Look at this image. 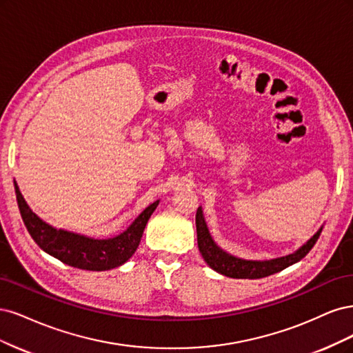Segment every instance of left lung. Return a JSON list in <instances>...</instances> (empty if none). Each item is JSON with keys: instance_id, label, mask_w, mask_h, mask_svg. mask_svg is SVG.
I'll list each match as a JSON object with an SVG mask.
<instances>
[{"instance_id": "left-lung-1", "label": "left lung", "mask_w": 353, "mask_h": 353, "mask_svg": "<svg viewBox=\"0 0 353 353\" xmlns=\"http://www.w3.org/2000/svg\"><path fill=\"white\" fill-rule=\"evenodd\" d=\"M321 230H318L308 242H306L301 249H298L294 254H290L288 256L277 258V259H271V261H245L241 258L232 256L229 254H225L224 251L214 243L211 239L205 220H203L202 210L198 208L196 211V233H198V248L199 252L202 254V258L205 259V263L217 272L227 277L232 279H261V277H267L274 274V272H279L284 270L286 267L298 263L306 254H308L315 242L318 241V237L321 234Z\"/></svg>"}]
</instances>
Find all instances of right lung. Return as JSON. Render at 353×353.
Masks as SVG:
<instances>
[{"mask_svg":"<svg viewBox=\"0 0 353 353\" xmlns=\"http://www.w3.org/2000/svg\"><path fill=\"white\" fill-rule=\"evenodd\" d=\"M14 188L21 220L37 245L67 265L90 271L111 270L126 263L139 246L145 225L158 205V201L151 203L120 236L99 241V239L57 230L43 223L28 207L16 183Z\"/></svg>","mask_w":353,"mask_h":353,"instance_id":"add662e5","label":"right lung"}]
</instances>
